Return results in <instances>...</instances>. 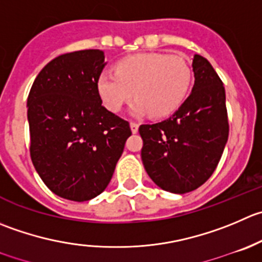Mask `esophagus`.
<instances>
[{
	"label": "esophagus",
	"mask_w": 262,
	"mask_h": 262,
	"mask_svg": "<svg viewBox=\"0 0 262 262\" xmlns=\"http://www.w3.org/2000/svg\"><path fill=\"white\" fill-rule=\"evenodd\" d=\"M138 126H139L138 123H136V121H130V129L133 133H137V132H138Z\"/></svg>",
	"instance_id": "34e87169"
}]
</instances>
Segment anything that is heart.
<instances>
[{"mask_svg":"<svg viewBox=\"0 0 262 262\" xmlns=\"http://www.w3.org/2000/svg\"><path fill=\"white\" fill-rule=\"evenodd\" d=\"M192 69L184 56L149 52L134 55L103 72L97 90L106 107L118 113L134 96V113L162 118L177 110L189 91Z\"/></svg>","mask_w":262,"mask_h":262,"instance_id":"obj_1","label":"heart"}]
</instances>
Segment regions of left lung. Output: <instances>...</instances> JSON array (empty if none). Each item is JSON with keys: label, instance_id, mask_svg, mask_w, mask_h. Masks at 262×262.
<instances>
[{"label": "left lung", "instance_id": "1", "mask_svg": "<svg viewBox=\"0 0 262 262\" xmlns=\"http://www.w3.org/2000/svg\"><path fill=\"white\" fill-rule=\"evenodd\" d=\"M192 93L169 119L142 124V161L152 180L171 193L192 192L212 175L229 136L225 90L211 63L193 56Z\"/></svg>", "mask_w": 262, "mask_h": 262}]
</instances>
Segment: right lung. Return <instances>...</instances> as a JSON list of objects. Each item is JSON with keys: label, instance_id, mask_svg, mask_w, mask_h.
I'll use <instances>...</instances> for the list:
<instances>
[{"label": "right lung", "instance_id": "obj_1", "mask_svg": "<svg viewBox=\"0 0 262 262\" xmlns=\"http://www.w3.org/2000/svg\"><path fill=\"white\" fill-rule=\"evenodd\" d=\"M103 67L101 50L61 55L40 70L28 96L30 159L43 183L70 201L105 190L132 134L128 121L102 106Z\"/></svg>", "mask_w": 262, "mask_h": 262}]
</instances>
